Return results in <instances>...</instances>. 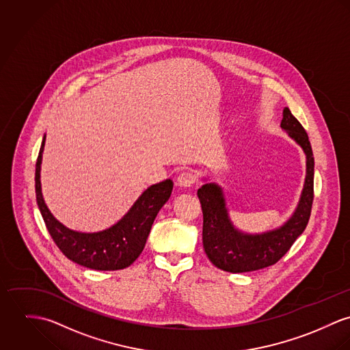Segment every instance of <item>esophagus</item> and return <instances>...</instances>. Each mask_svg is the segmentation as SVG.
I'll use <instances>...</instances> for the list:
<instances>
[{"label": "esophagus", "instance_id": "34e87169", "mask_svg": "<svg viewBox=\"0 0 350 350\" xmlns=\"http://www.w3.org/2000/svg\"><path fill=\"white\" fill-rule=\"evenodd\" d=\"M196 183V176L191 172H184L177 177V184L181 188H189Z\"/></svg>", "mask_w": 350, "mask_h": 350}]
</instances>
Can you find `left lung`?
<instances>
[{
  "label": "left lung",
  "instance_id": "1",
  "mask_svg": "<svg viewBox=\"0 0 350 350\" xmlns=\"http://www.w3.org/2000/svg\"><path fill=\"white\" fill-rule=\"evenodd\" d=\"M280 127L306 156V177L294 213L280 227L262 233H247L233 226L223 188L204 184L197 196L202 208V245L208 259L223 271L250 272L275 265L305 231L314 198V157L309 137L288 107L283 110Z\"/></svg>",
  "mask_w": 350,
  "mask_h": 350
}]
</instances>
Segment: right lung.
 I'll list each match as a JSON object with an SVG mask.
<instances>
[{"mask_svg":"<svg viewBox=\"0 0 350 350\" xmlns=\"http://www.w3.org/2000/svg\"><path fill=\"white\" fill-rule=\"evenodd\" d=\"M44 146L45 134L36 162V200L56 245L70 260L91 270L114 271L129 267L144 251L157 213L172 194L173 181L165 180L149 187L114 226L98 232H79L62 224L44 201L40 181Z\"/></svg>","mask_w":350,"mask_h":350,"instance_id":"obj_1","label":"right lung"}]
</instances>
